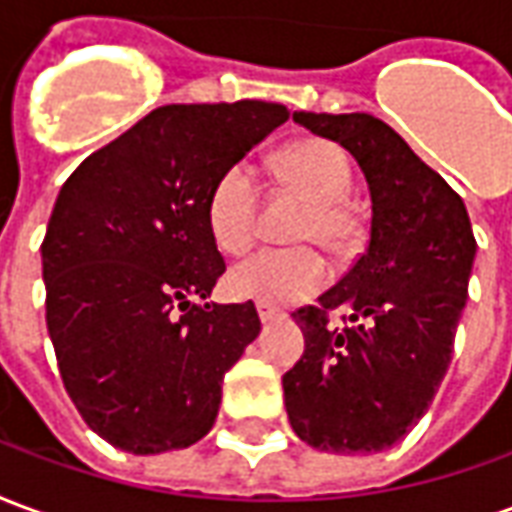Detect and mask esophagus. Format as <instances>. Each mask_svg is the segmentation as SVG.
Wrapping results in <instances>:
<instances>
[{"label":"esophagus","instance_id":"34e87169","mask_svg":"<svg viewBox=\"0 0 512 512\" xmlns=\"http://www.w3.org/2000/svg\"><path fill=\"white\" fill-rule=\"evenodd\" d=\"M257 315H260V321L263 323L279 321V318H282V312L274 310V307H268V304H263V301H257Z\"/></svg>","mask_w":512,"mask_h":512}]
</instances>
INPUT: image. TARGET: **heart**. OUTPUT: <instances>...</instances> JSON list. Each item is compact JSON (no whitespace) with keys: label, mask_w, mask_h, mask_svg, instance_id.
Listing matches in <instances>:
<instances>
[{"label":"heart","mask_w":512,"mask_h":512,"mask_svg":"<svg viewBox=\"0 0 512 512\" xmlns=\"http://www.w3.org/2000/svg\"><path fill=\"white\" fill-rule=\"evenodd\" d=\"M277 175L290 189L304 194L310 205L296 227L299 241H318L332 252H343L354 241L356 222L343 205L351 189V167L340 147L326 139H301L277 156ZM257 180L246 164L224 169L213 183L205 219L216 246L238 255L255 241ZM329 282V266L315 246L260 249L227 274V290L235 299L263 301L268 307H290L310 299Z\"/></svg>","instance_id":"obj_1"}]
</instances>
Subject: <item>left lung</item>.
Listing matches in <instances>:
<instances>
[{
  "label": "left lung",
  "mask_w": 512,
  "mask_h": 512,
  "mask_svg": "<svg viewBox=\"0 0 512 512\" xmlns=\"http://www.w3.org/2000/svg\"><path fill=\"white\" fill-rule=\"evenodd\" d=\"M293 120L356 158L373 213L348 274L315 307L293 312L304 356L282 376L290 428L315 450L381 452L417 425L450 367L477 252L472 222L450 183L384 120ZM332 309L351 311L355 326L332 330Z\"/></svg>",
  "instance_id": "1"
}]
</instances>
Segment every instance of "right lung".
<instances>
[{
  "label": "right lung",
  "mask_w": 512,
  "mask_h": 512,
  "mask_svg": "<svg viewBox=\"0 0 512 512\" xmlns=\"http://www.w3.org/2000/svg\"><path fill=\"white\" fill-rule=\"evenodd\" d=\"M288 115L266 101L158 106L60 189L40 246L46 326L73 406L117 450H183L213 428L260 318L252 301L197 304L224 274L205 202Z\"/></svg>",
  "instance_id": "obj_1"
}]
</instances>
